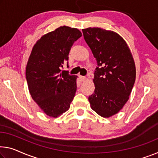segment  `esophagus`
Listing matches in <instances>:
<instances>
[{
    "label": "esophagus",
    "instance_id": "esophagus-1",
    "mask_svg": "<svg viewBox=\"0 0 158 158\" xmlns=\"http://www.w3.org/2000/svg\"><path fill=\"white\" fill-rule=\"evenodd\" d=\"M79 77H80V79L81 80V81H85V80L86 79V77H85V76H79Z\"/></svg>",
    "mask_w": 158,
    "mask_h": 158
}]
</instances>
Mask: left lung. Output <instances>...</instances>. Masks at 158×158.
Wrapping results in <instances>:
<instances>
[{
    "label": "left lung",
    "mask_w": 158,
    "mask_h": 158,
    "mask_svg": "<svg viewBox=\"0 0 158 158\" xmlns=\"http://www.w3.org/2000/svg\"><path fill=\"white\" fill-rule=\"evenodd\" d=\"M83 37L97 60L94 93L90 106L102 117H110L127 103L135 81L131 53L123 38L114 31L98 27L82 30Z\"/></svg>",
    "instance_id": "8db88e82"
}]
</instances>
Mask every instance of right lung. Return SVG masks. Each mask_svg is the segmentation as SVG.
Wrapping results in <instances>:
<instances>
[{
  "instance_id": "add662e5",
  "label": "right lung",
  "mask_w": 158,
  "mask_h": 158,
  "mask_svg": "<svg viewBox=\"0 0 158 158\" xmlns=\"http://www.w3.org/2000/svg\"><path fill=\"white\" fill-rule=\"evenodd\" d=\"M81 36L76 28L60 27L42 36L31 50L25 73L29 91L48 116L65 112L76 94L77 76L60 68L68 65L71 48Z\"/></svg>"
}]
</instances>
